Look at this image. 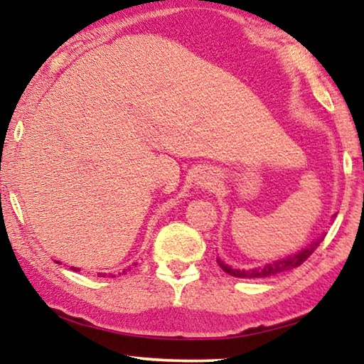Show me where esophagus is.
Segmentation results:
<instances>
[{
	"instance_id": "1",
	"label": "esophagus",
	"mask_w": 364,
	"mask_h": 364,
	"mask_svg": "<svg viewBox=\"0 0 364 364\" xmlns=\"http://www.w3.org/2000/svg\"><path fill=\"white\" fill-rule=\"evenodd\" d=\"M200 184H202V186H205V188H213L215 184H217V180H215L213 176L208 175V176H204V180H202Z\"/></svg>"
}]
</instances>
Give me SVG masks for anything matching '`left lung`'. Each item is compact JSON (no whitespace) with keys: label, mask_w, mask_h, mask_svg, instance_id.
I'll return each mask as SVG.
<instances>
[{"label":"left lung","mask_w":364,"mask_h":364,"mask_svg":"<svg viewBox=\"0 0 364 364\" xmlns=\"http://www.w3.org/2000/svg\"><path fill=\"white\" fill-rule=\"evenodd\" d=\"M326 236V232H323L321 236L316 237L315 241L311 244H308L305 249L299 250L297 254L294 255H289L284 258H279V260H274L271 263L267 264H262V267H257V268H250V269H239V268H232L230 264H226L223 260H220L217 258V263L221 267V269L226 271L228 274L234 276V278H269V276H274V274H279L282 271H289V269H294L300 267L301 263H304L308 257H310L315 249L318 247L319 244L323 242V239Z\"/></svg>","instance_id":"8db88e82"}]
</instances>
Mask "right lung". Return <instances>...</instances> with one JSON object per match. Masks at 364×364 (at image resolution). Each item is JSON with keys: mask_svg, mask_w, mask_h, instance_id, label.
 I'll use <instances>...</instances> for the list:
<instances>
[{"mask_svg": "<svg viewBox=\"0 0 364 364\" xmlns=\"http://www.w3.org/2000/svg\"><path fill=\"white\" fill-rule=\"evenodd\" d=\"M56 263H59V262H56ZM72 269L73 271H80V268H75V267H72ZM123 273H125V271H123Z\"/></svg>", "mask_w": 364, "mask_h": 364, "instance_id": "add662e5", "label": "right lung"}]
</instances>
